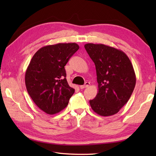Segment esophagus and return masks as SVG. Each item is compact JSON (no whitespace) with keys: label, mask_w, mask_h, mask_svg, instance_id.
I'll return each instance as SVG.
<instances>
[{"label":"esophagus","mask_w":156,"mask_h":156,"mask_svg":"<svg viewBox=\"0 0 156 156\" xmlns=\"http://www.w3.org/2000/svg\"><path fill=\"white\" fill-rule=\"evenodd\" d=\"M89 84H90V83H89V82H86L85 84H84V85H81V86H80V89H84V88H87V87H88L89 86Z\"/></svg>","instance_id":"obj_1"}]
</instances>
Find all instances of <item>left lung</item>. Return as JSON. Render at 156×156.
<instances>
[{
  "mask_svg": "<svg viewBox=\"0 0 156 156\" xmlns=\"http://www.w3.org/2000/svg\"><path fill=\"white\" fill-rule=\"evenodd\" d=\"M96 66L98 92L89 100L97 114L109 116L117 113L130 98L136 78L133 65L125 52L103 44H84Z\"/></svg>",
  "mask_w": 156,
  "mask_h": 156,
  "instance_id": "8db88e82",
  "label": "left lung"
}]
</instances>
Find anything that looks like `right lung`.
Masks as SVG:
<instances>
[{"mask_svg":"<svg viewBox=\"0 0 156 156\" xmlns=\"http://www.w3.org/2000/svg\"><path fill=\"white\" fill-rule=\"evenodd\" d=\"M78 49L75 43L44 46L36 52L28 65L25 77L27 92L47 114L64 109L74 93L66 79L65 66Z\"/></svg>","mask_w":156,"mask_h":156,"instance_id":"1","label":"right lung"}]
</instances>
